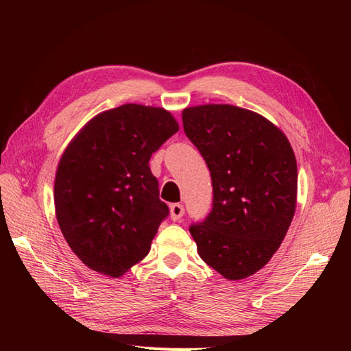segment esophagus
<instances>
[{
	"label": "esophagus",
	"instance_id": "34e87169",
	"mask_svg": "<svg viewBox=\"0 0 351 351\" xmlns=\"http://www.w3.org/2000/svg\"><path fill=\"white\" fill-rule=\"evenodd\" d=\"M184 215V206L180 204H173L169 206V217H171L173 221H180Z\"/></svg>",
	"mask_w": 351,
	"mask_h": 351
}]
</instances>
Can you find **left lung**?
<instances>
[{
  "mask_svg": "<svg viewBox=\"0 0 351 351\" xmlns=\"http://www.w3.org/2000/svg\"><path fill=\"white\" fill-rule=\"evenodd\" d=\"M183 127L214 189L208 217L189 228L199 256L228 280L246 278L269 262L294 217L291 145L262 115L232 105L186 108Z\"/></svg>",
  "mask_w": 351,
  "mask_h": 351,
  "instance_id": "left-lung-1",
  "label": "left lung"
}]
</instances>
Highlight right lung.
<instances>
[{
	"instance_id": "right-lung-1",
	"label": "right lung",
	"mask_w": 351,
	"mask_h": 351,
	"mask_svg": "<svg viewBox=\"0 0 351 351\" xmlns=\"http://www.w3.org/2000/svg\"><path fill=\"white\" fill-rule=\"evenodd\" d=\"M177 132L168 111L125 104L93 117L62 154L54 186L57 219L90 269L115 278L149 253L169 215L149 159Z\"/></svg>"
}]
</instances>
